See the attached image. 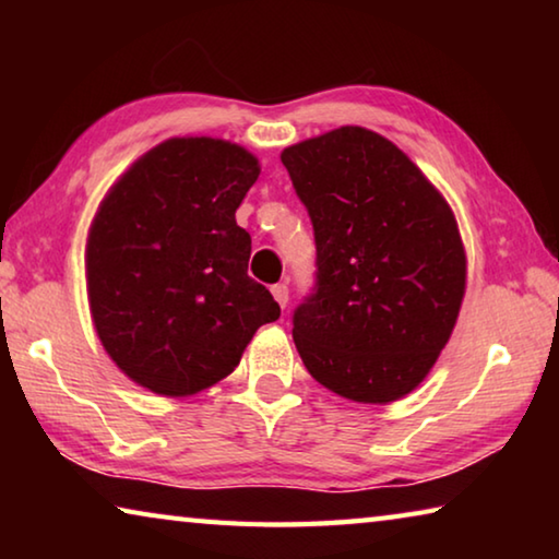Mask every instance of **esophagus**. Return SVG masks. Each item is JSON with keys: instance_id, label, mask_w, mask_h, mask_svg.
<instances>
[{"instance_id": "esophagus-1", "label": "esophagus", "mask_w": 559, "mask_h": 559, "mask_svg": "<svg viewBox=\"0 0 559 559\" xmlns=\"http://www.w3.org/2000/svg\"><path fill=\"white\" fill-rule=\"evenodd\" d=\"M271 293H273V298H276L281 308L288 306V286H286V283H276V286L271 288Z\"/></svg>"}]
</instances>
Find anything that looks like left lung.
Returning a JSON list of instances; mask_svg holds the SVG:
<instances>
[{
  "mask_svg": "<svg viewBox=\"0 0 559 559\" xmlns=\"http://www.w3.org/2000/svg\"><path fill=\"white\" fill-rule=\"evenodd\" d=\"M316 236V286L293 310L306 370L340 396L386 404L437 362L466 290L449 204L390 140L345 126L281 155Z\"/></svg>",
  "mask_w": 559,
  "mask_h": 559,
  "instance_id": "8db88e82",
  "label": "left lung"
}]
</instances>
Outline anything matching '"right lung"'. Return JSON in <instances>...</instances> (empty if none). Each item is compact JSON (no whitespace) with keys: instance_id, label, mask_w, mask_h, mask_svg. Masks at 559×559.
<instances>
[{"instance_id":"add662e5","label":"right lung","mask_w":559,"mask_h":559,"mask_svg":"<svg viewBox=\"0 0 559 559\" xmlns=\"http://www.w3.org/2000/svg\"><path fill=\"white\" fill-rule=\"evenodd\" d=\"M259 159L214 138L150 150L103 200L86 246L93 323L140 386L185 396L224 380L281 308L249 269L236 210Z\"/></svg>"}]
</instances>
